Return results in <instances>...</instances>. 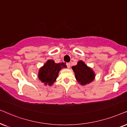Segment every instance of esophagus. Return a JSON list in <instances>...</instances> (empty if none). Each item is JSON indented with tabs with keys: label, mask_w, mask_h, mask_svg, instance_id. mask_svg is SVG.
Wrapping results in <instances>:
<instances>
[{
	"label": "esophagus",
	"mask_w": 127,
	"mask_h": 127,
	"mask_svg": "<svg viewBox=\"0 0 127 127\" xmlns=\"http://www.w3.org/2000/svg\"><path fill=\"white\" fill-rule=\"evenodd\" d=\"M66 65H67V67H68V68H70V66H71L70 63H67Z\"/></svg>",
	"instance_id": "obj_1"
}]
</instances>
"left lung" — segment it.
Segmentation results:
<instances>
[{"label": "left lung", "instance_id": "obj_1", "mask_svg": "<svg viewBox=\"0 0 127 127\" xmlns=\"http://www.w3.org/2000/svg\"><path fill=\"white\" fill-rule=\"evenodd\" d=\"M72 68L75 72L77 81L81 85H86L94 80V72L82 61L78 62L77 65L72 67Z\"/></svg>", "mask_w": 127, "mask_h": 127}]
</instances>
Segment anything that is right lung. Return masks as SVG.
<instances>
[{"label":"right lung","mask_w":127,"mask_h":127,"mask_svg":"<svg viewBox=\"0 0 127 127\" xmlns=\"http://www.w3.org/2000/svg\"><path fill=\"white\" fill-rule=\"evenodd\" d=\"M64 67H66V65L63 63H55L53 60H48L39 70V79L45 85L48 84L50 86L52 85L56 79L59 72Z\"/></svg>","instance_id":"1"}]
</instances>
